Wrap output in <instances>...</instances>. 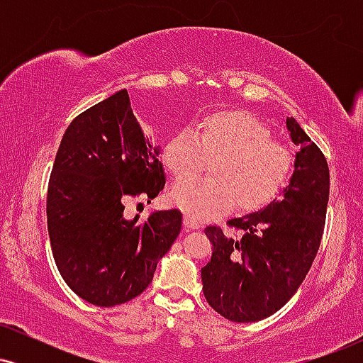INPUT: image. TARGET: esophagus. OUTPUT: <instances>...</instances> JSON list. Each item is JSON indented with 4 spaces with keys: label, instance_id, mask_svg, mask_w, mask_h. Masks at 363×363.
Instances as JSON below:
<instances>
[{
    "label": "esophagus",
    "instance_id": "34e87169",
    "mask_svg": "<svg viewBox=\"0 0 363 363\" xmlns=\"http://www.w3.org/2000/svg\"><path fill=\"white\" fill-rule=\"evenodd\" d=\"M184 227L189 230V228H193V230H196V228H199V222L196 218H193V216L186 215L184 216Z\"/></svg>",
    "mask_w": 363,
    "mask_h": 363
}]
</instances>
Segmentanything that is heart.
I'll return each instance as SVG.
<instances>
[{
	"instance_id": "1",
	"label": "heart",
	"mask_w": 363,
	"mask_h": 363,
	"mask_svg": "<svg viewBox=\"0 0 363 363\" xmlns=\"http://www.w3.org/2000/svg\"><path fill=\"white\" fill-rule=\"evenodd\" d=\"M162 160L177 181L172 199L194 218H210L237 208L254 211L280 193L290 176L291 153L247 111H216L196 133L179 131L165 143ZM211 162V177H194Z\"/></svg>"
}]
</instances>
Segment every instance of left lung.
I'll list each match as a JSON object with an SVG mask.
<instances>
[{
	"instance_id": "1",
	"label": "left lung",
	"mask_w": 363,
	"mask_h": 363,
	"mask_svg": "<svg viewBox=\"0 0 363 363\" xmlns=\"http://www.w3.org/2000/svg\"><path fill=\"white\" fill-rule=\"evenodd\" d=\"M295 153L294 176L280 199L227 225H208L213 254L201 268L211 309L234 323H254L280 311L302 285L319 251L329 199L326 157L294 118L286 119Z\"/></svg>"
}]
</instances>
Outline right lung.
Masks as SVG:
<instances>
[{
	"mask_svg": "<svg viewBox=\"0 0 363 363\" xmlns=\"http://www.w3.org/2000/svg\"><path fill=\"white\" fill-rule=\"evenodd\" d=\"M165 176L128 90L95 104L65 131L48 186V230L62 280L78 297L114 307L143 294L177 239L179 210L124 216L129 199L157 198Z\"/></svg>",
	"mask_w": 363,
	"mask_h": 363,
	"instance_id": "right-lung-1",
	"label": "right lung"
}]
</instances>
